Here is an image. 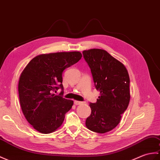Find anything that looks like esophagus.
<instances>
[{"mask_svg":"<svg viewBox=\"0 0 160 160\" xmlns=\"http://www.w3.org/2000/svg\"><path fill=\"white\" fill-rule=\"evenodd\" d=\"M73 102H74V104H75V105H80V104H82V103H83L82 102H80V101H76V100H75V101H74Z\"/></svg>","mask_w":160,"mask_h":160,"instance_id":"1","label":"esophagus"}]
</instances>
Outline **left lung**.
Segmentation results:
<instances>
[{"instance_id":"1","label":"left lung","mask_w":160,"mask_h":160,"mask_svg":"<svg viewBox=\"0 0 160 160\" xmlns=\"http://www.w3.org/2000/svg\"><path fill=\"white\" fill-rule=\"evenodd\" d=\"M82 54L95 88L100 92L97 102L89 103L91 114L86 126L92 132L104 133L117 127L128 108L130 99L129 74L123 64L106 50L91 49Z\"/></svg>"}]
</instances>
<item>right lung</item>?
I'll return each mask as SVG.
<instances>
[{"label": "right lung", "mask_w": 160, "mask_h": 160, "mask_svg": "<svg viewBox=\"0 0 160 160\" xmlns=\"http://www.w3.org/2000/svg\"><path fill=\"white\" fill-rule=\"evenodd\" d=\"M79 52L42 54L32 58L21 73L18 92L25 118L36 130L42 133L54 132L62 125L73 101L62 98V74L78 62ZM59 88L60 94L54 92Z\"/></svg>", "instance_id": "obj_1"}]
</instances>
